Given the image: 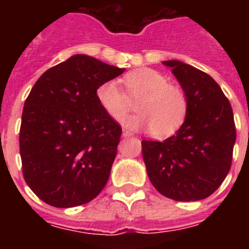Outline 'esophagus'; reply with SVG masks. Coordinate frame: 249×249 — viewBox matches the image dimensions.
Segmentation results:
<instances>
[{
  "label": "esophagus",
  "mask_w": 249,
  "mask_h": 249,
  "mask_svg": "<svg viewBox=\"0 0 249 249\" xmlns=\"http://www.w3.org/2000/svg\"><path fill=\"white\" fill-rule=\"evenodd\" d=\"M130 136H132V133L128 132V130H125V129L123 130V137H125V138H126V137H130Z\"/></svg>",
  "instance_id": "esophagus-1"
}]
</instances>
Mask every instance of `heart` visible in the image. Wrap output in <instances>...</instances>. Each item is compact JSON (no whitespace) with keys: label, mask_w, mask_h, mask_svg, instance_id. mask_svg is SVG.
<instances>
[{"label":"heart","mask_w":249,"mask_h":249,"mask_svg":"<svg viewBox=\"0 0 249 249\" xmlns=\"http://www.w3.org/2000/svg\"><path fill=\"white\" fill-rule=\"evenodd\" d=\"M126 92L120 83L109 80L97 89L102 108L120 120L137 102L136 115L124 119L130 129H151L155 137H169L179 130L189 112L187 94L181 86L169 84L168 77L151 68L129 72L124 77Z\"/></svg>","instance_id":"1"}]
</instances>
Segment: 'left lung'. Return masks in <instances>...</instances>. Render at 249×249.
Listing matches in <instances>:
<instances>
[{
	"label": "left lung",
	"mask_w": 249,
	"mask_h": 249,
	"mask_svg": "<svg viewBox=\"0 0 249 249\" xmlns=\"http://www.w3.org/2000/svg\"><path fill=\"white\" fill-rule=\"evenodd\" d=\"M164 66L181 84L189 112L177 134L164 142L142 141L150 181L161 195L193 201L212 195L231 168L236 129L230 102L205 72L178 60Z\"/></svg>",
	"instance_id": "1"
}]
</instances>
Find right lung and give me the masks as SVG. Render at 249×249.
<instances>
[{"label":"right lung","mask_w":249,"mask_h":249,"mask_svg":"<svg viewBox=\"0 0 249 249\" xmlns=\"http://www.w3.org/2000/svg\"><path fill=\"white\" fill-rule=\"evenodd\" d=\"M124 71L77 54L33 85L21 113L19 148L23 177L46 204H86L108 181L123 130L99 105L97 89Z\"/></svg>","instance_id":"1"}]
</instances>
